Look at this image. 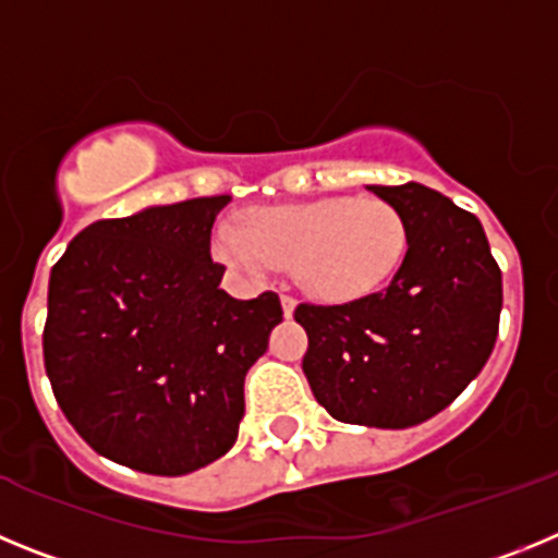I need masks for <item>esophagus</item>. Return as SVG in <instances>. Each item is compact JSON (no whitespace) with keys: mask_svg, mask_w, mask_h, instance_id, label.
<instances>
[{"mask_svg":"<svg viewBox=\"0 0 558 558\" xmlns=\"http://www.w3.org/2000/svg\"><path fill=\"white\" fill-rule=\"evenodd\" d=\"M282 310H284V315H293V310H295V299L290 293H282Z\"/></svg>","mask_w":558,"mask_h":558,"instance_id":"1","label":"esophagus"}]
</instances>
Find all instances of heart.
Segmentation results:
<instances>
[{
	"label": "heart",
	"mask_w": 558,
	"mask_h": 558,
	"mask_svg": "<svg viewBox=\"0 0 558 558\" xmlns=\"http://www.w3.org/2000/svg\"><path fill=\"white\" fill-rule=\"evenodd\" d=\"M405 248V220L383 198L259 206L240 226L220 223L211 234V251L229 268L263 276L284 265L322 302H352L383 288Z\"/></svg>",
	"instance_id": "obj_1"
}]
</instances>
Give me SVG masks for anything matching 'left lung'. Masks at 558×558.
<instances>
[{
  "mask_svg": "<svg viewBox=\"0 0 558 558\" xmlns=\"http://www.w3.org/2000/svg\"><path fill=\"white\" fill-rule=\"evenodd\" d=\"M402 215L408 251L391 282L343 304L302 302V368L338 422L411 427L445 411L486 366L502 274L481 220L416 181L368 186Z\"/></svg>",
  "mask_w": 558,
  "mask_h": 558,
  "instance_id": "obj_1",
  "label": "left lung"
}]
</instances>
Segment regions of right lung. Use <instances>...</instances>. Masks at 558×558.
I'll return each instance as SVG.
<instances>
[{
    "label": "right lung",
    "instance_id": "right-lung-1",
    "mask_svg": "<svg viewBox=\"0 0 558 558\" xmlns=\"http://www.w3.org/2000/svg\"><path fill=\"white\" fill-rule=\"evenodd\" d=\"M229 195L97 220L49 274L44 368L88 447L147 475L231 450L243 383L282 322L274 290H220L211 226Z\"/></svg>",
    "mask_w": 558,
    "mask_h": 558
}]
</instances>
